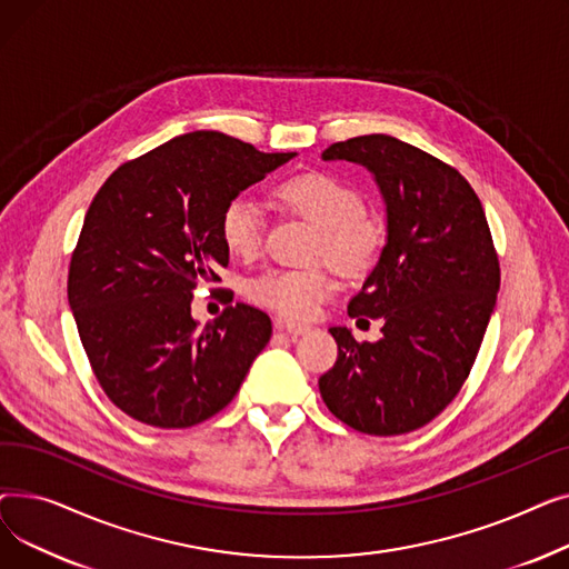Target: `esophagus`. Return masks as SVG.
<instances>
[{"label": "esophagus", "instance_id": "34e87169", "mask_svg": "<svg viewBox=\"0 0 569 569\" xmlns=\"http://www.w3.org/2000/svg\"><path fill=\"white\" fill-rule=\"evenodd\" d=\"M274 327L279 332H286L290 337H302V335L311 332V325H302V322H295V320H281V318L274 322Z\"/></svg>", "mask_w": 569, "mask_h": 569}]
</instances>
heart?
Masks as SVG:
<instances>
[{
	"instance_id": "1",
	"label": "heart",
	"mask_w": 569,
	"mask_h": 569,
	"mask_svg": "<svg viewBox=\"0 0 569 569\" xmlns=\"http://www.w3.org/2000/svg\"><path fill=\"white\" fill-rule=\"evenodd\" d=\"M279 198L322 228L318 253L346 269L365 267L378 247V226L365 214L360 191L330 172H305L286 179ZM267 217L251 193H237L221 212L219 230L230 253L256 258L262 249ZM337 290L322 267H272L247 281V297L258 307L290 320H307Z\"/></svg>"
}]
</instances>
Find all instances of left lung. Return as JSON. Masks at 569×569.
<instances>
[{"instance_id":"left-lung-1","label":"left lung","mask_w":569,"mask_h":569,"mask_svg":"<svg viewBox=\"0 0 569 569\" xmlns=\"http://www.w3.org/2000/svg\"><path fill=\"white\" fill-rule=\"evenodd\" d=\"M322 161L373 174L387 239L348 305L350 318H380L382 337L357 343L348 327H332L339 357L318 380L320 397L355 431L408 433L452 403L480 352L500 288L491 230L466 177L403 140L350 138Z\"/></svg>"}]
</instances>
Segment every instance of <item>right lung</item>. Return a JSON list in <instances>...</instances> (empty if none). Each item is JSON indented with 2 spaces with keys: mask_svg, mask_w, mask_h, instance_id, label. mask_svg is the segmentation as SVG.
Returning <instances> with one entry per match:
<instances>
[{
  "mask_svg": "<svg viewBox=\"0 0 569 569\" xmlns=\"http://www.w3.org/2000/svg\"><path fill=\"white\" fill-rule=\"evenodd\" d=\"M292 157L193 131L119 166L89 204L69 305L99 385L133 420L187 429L239 392L272 320L234 305L200 327L193 290L221 281L217 269L228 264L226 202Z\"/></svg>",
  "mask_w": 569,
  "mask_h": 569,
  "instance_id": "right-lung-1",
  "label": "right lung"
}]
</instances>
